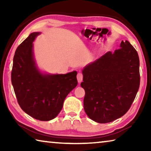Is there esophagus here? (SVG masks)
Listing matches in <instances>:
<instances>
[{
  "instance_id": "1",
  "label": "esophagus",
  "mask_w": 151,
  "mask_h": 151,
  "mask_svg": "<svg viewBox=\"0 0 151 151\" xmlns=\"http://www.w3.org/2000/svg\"><path fill=\"white\" fill-rule=\"evenodd\" d=\"M83 74L81 73H78V75H77V80H78V83H81V82H82V81H83Z\"/></svg>"
}]
</instances>
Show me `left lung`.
<instances>
[{
    "label": "left lung",
    "instance_id": "left-lung-1",
    "mask_svg": "<svg viewBox=\"0 0 151 151\" xmlns=\"http://www.w3.org/2000/svg\"><path fill=\"white\" fill-rule=\"evenodd\" d=\"M109 51L83 70L84 109L99 123L114 121L127 113L140 86L139 57L129 41Z\"/></svg>",
    "mask_w": 151,
    "mask_h": 151
}]
</instances>
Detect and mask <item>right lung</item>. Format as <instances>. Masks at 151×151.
I'll use <instances>...</instances> for the list:
<instances>
[{
  "instance_id": "add662e5",
  "label": "right lung",
  "mask_w": 151,
  "mask_h": 151,
  "mask_svg": "<svg viewBox=\"0 0 151 151\" xmlns=\"http://www.w3.org/2000/svg\"><path fill=\"white\" fill-rule=\"evenodd\" d=\"M32 32L17 47L13 58L11 82L20 108L35 119L48 121L57 116L68 93L77 86V72L45 75L37 67L33 56Z\"/></svg>"
}]
</instances>
